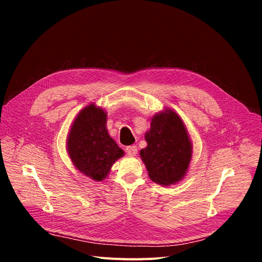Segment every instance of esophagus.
<instances>
[{
    "mask_svg": "<svg viewBox=\"0 0 262 262\" xmlns=\"http://www.w3.org/2000/svg\"><path fill=\"white\" fill-rule=\"evenodd\" d=\"M126 154H127V156H129V157H135L137 155V147L135 145L128 146L127 148H126Z\"/></svg>",
    "mask_w": 262,
    "mask_h": 262,
    "instance_id": "1",
    "label": "esophagus"
}]
</instances>
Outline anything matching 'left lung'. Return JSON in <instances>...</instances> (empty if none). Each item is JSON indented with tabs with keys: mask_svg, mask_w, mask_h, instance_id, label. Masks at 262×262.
<instances>
[{
	"mask_svg": "<svg viewBox=\"0 0 262 262\" xmlns=\"http://www.w3.org/2000/svg\"><path fill=\"white\" fill-rule=\"evenodd\" d=\"M146 133L147 147L140 150L151 181L168 185L180 182L187 172L191 160V142L179 114L167 108L151 119Z\"/></svg>",
	"mask_w": 262,
	"mask_h": 262,
	"instance_id": "8db88e82",
	"label": "left lung"
}]
</instances>
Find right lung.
I'll use <instances>...</instances> for the list:
<instances>
[{"mask_svg": "<svg viewBox=\"0 0 262 262\" xmlns=\"http://www.w3.org/2000/svg\"><path fill=\"white\" fill-rule=\"evenodd\" d=\"M67 151L79 172L99 182L124 156L107 133L106 113L95 104L81 110L75 119L67 137Z\"/></svg>", "mask_w": 262, "mask_h": 262, "instance_id": "add662e5", "label": "right lung"}]
</instances>
